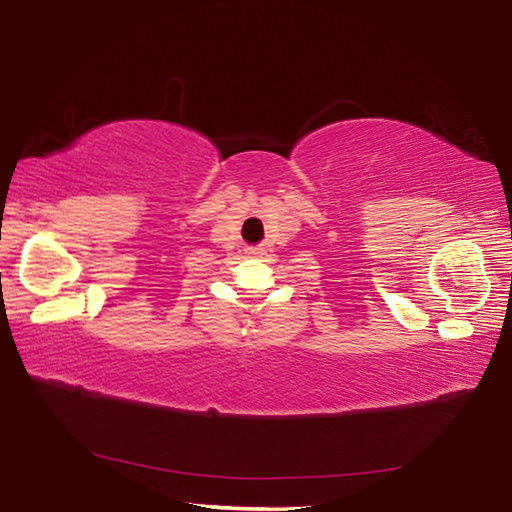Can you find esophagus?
I'll return each instance as SVG.
<instances>
[{"instance_id": "34e87169", "label": "esophagus", "mask_w": 512, "mask_h": 512, "mask_svg": "<svg viewBox=\"0 0 512 512\" xmlns=\"http://www.w3.org/2000/svg\"><path fill=\"white\" fill-rule=\"evenodd\" d=\"M250 253H253V255H264V250L262 248H250Z\"/></svg>"}]
</instances>
